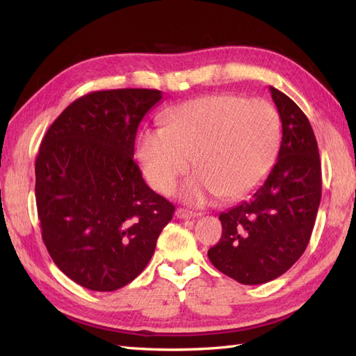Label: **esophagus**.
<instances>
[{"mask_svg": "<svg viewBox=\"0 0 356 356\" xmlns=\"http://www.w3.org/2000/svg\"><path fill=\"white\" fill-rule=\"evenodd\" d=\"M195 216H197V214L193 213V211H190V209H185V208H179L176 211V217L184 218V220H188V218H194Z\"/></svg>", "mask_w": 356, "mask_h": 356, "instance_id": "1", "label": "esophagus"}]
</instances>
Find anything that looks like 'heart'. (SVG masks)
Wrapping results in <instances>:
<instances>
[{
    "mask_svg": "<svg viewBox=\"0 0 356 356\" xmlns=\"http://www.w3.org/2000/svg\"><path fill=\"white\" fill-rule=\"evenodd\" d=\"M282 122L274 105L238 95H208L171 108L165 127L147 128L138 139L143 176L156 191L170 194L193 165L199 171L184 184L190 205L222 194L238 199L254 191L274 165Z\"/></svg>",
    "mask_w": 356,
    "mask_h": 356,
    "instance_id": "heart-1",
    "label": "heart"
}]
</instances>
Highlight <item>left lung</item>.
Wrapping results in <instances>:
<instances>
[{
  "mask_svg": "<svg viewBox=\"0 0 356 356\" xmlns=\"http://www.w3.org/2000/svg\"><path fill=\"white\" fill-rule=\"evenodd\" d=\"M282 119L275 165L251 199L218 216L222 238L208 251L214 266L241 284L268 283L303 255L321 200L318 145L309 119L269 87Z\"/></svg>",
  "mask_w": 356,
  "mask_h": 356,
  "instance_id": "1",
  "label": "left lung"
}]
</instances>
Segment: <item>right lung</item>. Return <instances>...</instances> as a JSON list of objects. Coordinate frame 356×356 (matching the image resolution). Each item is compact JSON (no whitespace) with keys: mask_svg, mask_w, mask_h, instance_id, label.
Here are the masks:
<instances>
[{"mask_svg":"<svg viewBox=\"0 0 356 356\" xmlns=\"http://www.w3.org/2000/svg\"><path fill=\"white\" fill-rule=\"evenodd\" d=\"M162 92L102 90L79 97L50 125L35 162L44 245L56 266L90 291L131 283L154 254L174 205L133 161L138 127Z\"/></svg>","mask_w":356,"mask_h":356,"instance_id":"obj_1","label":"right lung"}]
</instances>
